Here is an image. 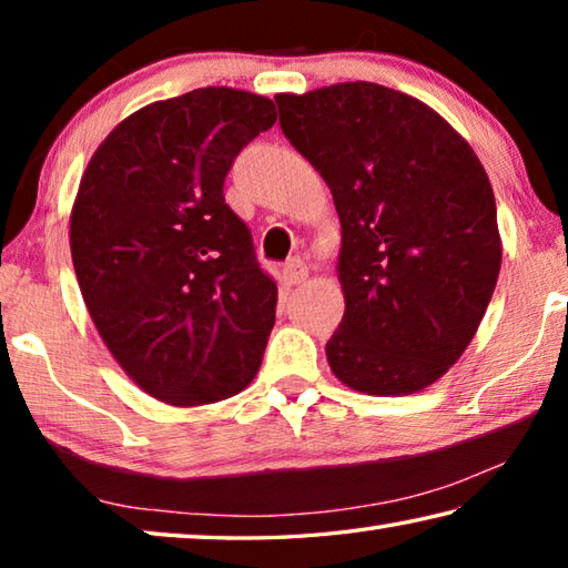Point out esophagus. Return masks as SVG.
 <instances>
[{"instance_id":"34e87169","label":"esophagus","mask_w":568,"mask_h":568,"mask_svg":"<svg viewBox=\"0 0 568 568\" xmlns=\"http://www.w3.org/2000/svg\"><path fill=\"white\" fill-rule=\"evenodd\" d=\"M305 277H307V265L303 261H297V257L283 267L285 285H301L305 283Z\"/></svg>"}]
</instances>
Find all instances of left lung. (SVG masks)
<instances>
[{
	"label": "left lung",
	"mask_w": 568,
	"mask_h": 568,
	"mask_svg": "<svg viewBox=\"0 0 568 568\" xmlns=\"http://www.w3.org/2000/svg\"><path fill=\"white\" fill-rule=\"evenodd\" d=\"M275 102L341 220L345 313L325 345L331 371L365 396L434 386L474 341L501 271L478 155L434 108L376 82Z\"/></svg>",
	"instance_id": "1"
}]
</instances>
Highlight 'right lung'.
<instances>
[{
  "label": "right lung",
  "instance_id": "add662e5",
  "mask_svg": "<svg viewBox=\"0 0 568 568\" xmlns=\"http://www.w3.org/2000/svg\"><path fill=\"white\" fill-rule=\"evenodd\" d=\"M275 120L263 94L200 88L124 118L82 172L70 250L84 305L134 386L168 406L225 400L261 368L277 287L223 182Z\"/></svg>",
  "mask_w": 568,
  "mask_h": 568
}]
</instances>
